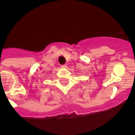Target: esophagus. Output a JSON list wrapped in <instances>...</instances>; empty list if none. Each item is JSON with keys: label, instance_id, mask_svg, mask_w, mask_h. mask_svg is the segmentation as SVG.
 I'll list each match as a JSON object with an SVG mask.
<instances>
[{"label": "esophagus", "instance_id": "34e87169", "mask_svg": "<svg viewBox=\"0 0 135 135\" xmlns=\"http://www.w3.org/2000/svg\"><path fill=\"white\" fill-rule=\"evenodd\" d=\"M60 66H61V68H63V69H66V66H66V65H61Z\"/></svg>", "mask_w": 135, "mask_h": 135}]
</instances>
